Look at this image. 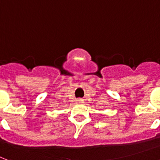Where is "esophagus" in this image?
Here are the masks:
<instances>
[{
    "instance_id": "esophagus-1",
    "label": "esophagus",
    "mask_w": 160,
    "mask_h": 160,
    "mask_svg": "<svg viewBox=\"0 0 160 160\" xmlns=\"http://www.w3.org/2000/svg\"><path fill=\"white\" fill-rule=\"evenodd\" d=\"M77 101L78 102V103H82V102L83 101V100H82V99H81V98H78V99Z\"/></svg>"
}]
</instances>
